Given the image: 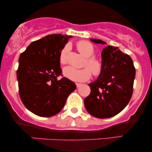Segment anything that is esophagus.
I'll return each instance as SVG.
<instances>
[{"label":"esophagus","mask_w":152,"mask_h":152,"mask_svg":"<svg viewBox=\"0 0 152 152\" xmlns=\"http://www.w3.org/2000/svg\"><path fill=\"white\" fill-rule=\"evenodd\" d=\"M76 86H77V88H78V87L81 86L82 84H81V83H76Z\"/></svg>","instance_id":"34e87169"}]
</instances>
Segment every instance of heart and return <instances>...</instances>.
I'll list each match as a JSON object with an SVG mask.
<instances>
[{"instance_id": "b5f03b06", "label": "heart", "mask_w": 152, "mask_h": 152, "mask_svg": "<svg viewBox=\"0 0 152 152\" xmlns=\"http://www.w3.org/2000/svg\"><path fill=\"white\" fill-rule=\"evenodd\" d=\"M76 48L80 53L86 58L83 66L81 69H76L72 66H66L63 70V74L66 78L73 81L84 82L88 81L92 74L98 76L102 74L103 65L102 62L98 59L91 58L94 54V48L91 43L88 41H80L76 45ZM70 50V46L66 45L64 46L60 53L59 60L61 64L67 63V55ZM87 68H86V67ZM92 72H91L90 71Z\"/></svg>"}]
</instances>
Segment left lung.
<instances>
[{
  "label": "left lung",
  "instance_id": "1",
  "mask_svg": "<svg viewBox=\"0 0 152 152\" xmlns=\"http://www.w3.org/2000/svg\"><path fill=\"white\" fill-rule=\"evenodd\" d=\"M95 43L106 44L99 39L91 38ZM102 74L89 83L91 93L84 99L85 107L94 117L114 116L126 107L133 93L136 70L132 59L118 47L108 46L102 53Z\"/></svg>",
  "mask_w": 152,
  "mask_h": 152
}]
</instances>
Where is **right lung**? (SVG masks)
Returning a JSON list of instances; mask_svg holds the SVG:
<instances>
[{
	"instance_id": "obj_1",
	"label": "right lung",
	"mask_w": 152,
	"mask_h": 152,
	"mask_svg": "<svg viewBox=\"0 0 152 152\" xmlns=\"http://www.w3.org/2000/svg\"><path fill=\"white\" fill-rule=\"evenodd\" d=\"M72 36L52 34L34 41L20 55L17 70L23 104L37 116L50 117L61 111L76 88L66 77L61 80L60 53Z\"/></svg>"
}]
</instances>
